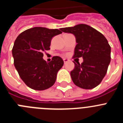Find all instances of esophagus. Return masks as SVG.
<instances>
[{
	"label": "esophagus",
	"instance_id": "esophagus-1",
	"mask_svg": "<svg viewBox=\"0 0 123 123\" xmlns=\"http://www.w3.org/2000/svg\"><path fill=\"white\" fill-rule=\"evenodd\" d=\"M68 61H69V60L67 59V58H64V59H63V62H64V63H66L68 62Z\"/></svg>",
	"mask_w": 123,
	"mask_h": 123
}]
</instances>
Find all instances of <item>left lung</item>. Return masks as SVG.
Instances as JSON below:
<instances>
[{
    "instance_id": "obj_1",
    "label": "left lung",
    "mask_w": 123,
    "mask_h": 123,
    "mask_svg": "<svg viewBox=\"0 0 123 123\" xmlns=\"http://www.w3.org/2000/svg\"><path fill=\"white\" fill-rule=\"evenodd\" d=\"M64 32L73 34L77 44L73 58L82 57L81 64L74 62L71 71L75 85L91 89L102 82L107 72L111 60V47L102 33L89 25L80 24L74 27L62 28Z\"/></svg>"
}]
</instances>
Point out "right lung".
I'll use <instances>...</instances> for the list:
<instances>
[{
    "instance_id": "right-lung-1",
    "label": "right lung",
    "mask_w": 123,
    "mask_h": 123,
    "mask_svg": "<svg viewBox=\"0 0 123 123\" xmlns=\"http://www.w3.org/2000/svg\"><path fill=\"white\" fill-rule=\"evenodd\" d=\"M61 33L60 29L34 27L21 32L15 40L12 49L14 65L19 77L29 87L43 91L55 82L63 60L55 56L47 63L42 57L43 52L50 50L52 38Z\"/></svg>"
}]
</instances>
